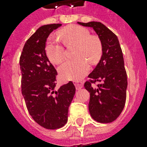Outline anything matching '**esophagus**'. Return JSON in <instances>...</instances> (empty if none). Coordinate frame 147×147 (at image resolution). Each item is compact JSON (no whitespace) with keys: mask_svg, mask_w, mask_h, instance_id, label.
I'll return each instance as SVG.
<instances>
[{"mask_svg":"<svg viewBox=\"0 0 147 147\" xmlns=\"http://www.w3.org/2000/svg\"><path fill=\"white\" fill-rule=\"evenodd\" d=\"M75 85H76V89L78 90V89H80V88H82L83 87L84 84H83L82 82H80V81H78V82H76V83H75Z\"/></svg>","mask_w":147,"mask_h":147,"instance_id":"1","label":"esophagus"}]
</instances>
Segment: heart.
<instances>
[{
	"label": "heart",
	"mask_w": 147,
	"mask_h": 147,
	"mask_svg": "<svg viewBox=\"0 0 147 147\" xmlns=\"http://www.w3.org/2000/svg\"><path fill=\"white\" fill-rule=\"evenodd\" d=\"M60 36L66 46L76 45V59L66 60L59 68L61 77L65 80H80L88 73V61L95 64L100 60L103 45L98 36L91 35L89 30L83 26L73 25L59 32ZM46 53L54 64H59L65 58V48L57 37L51 36L46 44Z\"/></svg>",
	"instance_id": "b5f03b06"
}]
</instances>
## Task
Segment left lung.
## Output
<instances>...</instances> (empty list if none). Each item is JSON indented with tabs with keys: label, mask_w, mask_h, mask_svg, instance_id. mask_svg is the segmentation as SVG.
I'll list each match as a JSON object with an SVG mask.
<instances>
[{
	"label": "left lung",
	"mask_w": 147,
	"mask_h": 147,
	"mask_svg": "<svg viewBox=\"0 0 147 147\" xmlns=\"http://www.w3.org/2000/svg\"><path fill=\"white\" fill-rule=\"evenodd\" d=\"M78 23L94 29L103 45L100 62L84 85L90 93V114L99 123H111L121 114L127 98V76L120 42L117 36L100 22ZM97 81L102 83L94 88L92 85Z\"/></svg>",
	"instance_id": "left-lung-1"
}]
</instances>
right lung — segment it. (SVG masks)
<instances>
[{
  "instance_id": "1",
  "label": "right lung",
  "mask_w": 147,
  "mask_h": 147,
  "mask_svg": "<svg viewBox=\"0 0 147 147\" xmlns=\"http://www.w3.org/2000/svg\"><path fill=\"white\" fill-rule=\"evenodd\" d=\"M61 24L40 26L24 45L20 57L22 94L29 113L49 130L62 127L68 121L69 107L76 93L72 82L55 91L57 71L46 53L49 35Z\"/></svg>"
}]
</instances>
